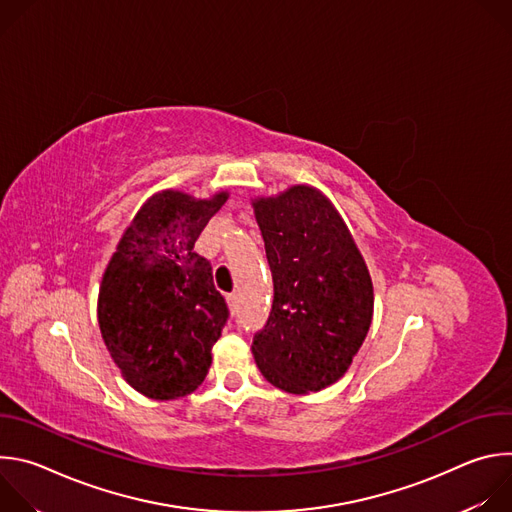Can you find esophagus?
<instances>
[{"instance_id": "34e87169", "label": "esophagus", "mask_w": 512, "mask_h": 512, "mask_svg": "<svg viewBox=\"0 0 512 512\" xmlns=\"http://www.w3.org/2000/svg\"><path fill=\"white\" fill-rule=\"evenodd\" d=\"M227 304H229V312H231V314H237V312H239V296H237V294L227 296Z\"/></svg>"}]
</instances>
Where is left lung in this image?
<instances>
[{
	"label": "left lung",
	"mask_w": 512,
	"mask_h": 512,
	"mask_svg": "<svg viewBox=\"0 0 512 512\" xmlns=\"http://www.w3.org/2000/svg\"><path fill=\"white\" fill-rule=\"evenodd\" d=\"M273 277L271 314L251 350L261 375L291 395L336 383L373 322V279L344 218L318 188L251 200Z\"/></svg>",
	"instance_id": "left-lung-1"
}]
</instances>
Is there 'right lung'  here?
Masks as SVG:
<instances>
[{"label": "right lung", "instance_id": "add662e5", "mask_svg": "<svg viewBox=\"0 0 512 512\" xmlns=\"http://www.w3.org/2000/svg\"><path fill=\"white\" fill-rule=\"evenodd\" d=\"M227 198V190L210 198L156 192L133 216L103 273L101 336L123 379L150 399L190 395L210 369L229 308L194 243Z\"/></svg>", "mask_w": 512, "mask_h": 512}]
</instances>
